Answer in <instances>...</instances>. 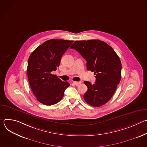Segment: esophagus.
<instances>
[{"instance_id": "34e87169", "label": "esophagus", "mask_w": 147, "mask_h": 147, "mask_svg": "<svg viewBox=\"0 0 147 147\" xmlns=\"http://www.w3.org/2000/svg\"><path fill=\"white\" fill-rule=\"evenodd\" d=\"M73 84H74L75 86H79V85L80 84L81 82H80V81H74V82H73Z\"/></svg>"}]
</instances>
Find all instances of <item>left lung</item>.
<instances>
[{
	"mask_svg": "<svg viewBox=\"0 0 147 147\" xmlns=\"http://www.w3.org/2000/svg\"><path fill=\"white\" fill-rule=\"evenodd\" d=\"M87 61V69L94 72V84L84 81L88 91L84 95L91 106L99 107L112 97L121 79V61L113 48L98 39L76 40L70 47Z\"/></svg>",
	"mask_w": 147,
	"mask_h": 147,
	"instance_id": "8db88e82",
	"label": "left lung"
}]
</instances>
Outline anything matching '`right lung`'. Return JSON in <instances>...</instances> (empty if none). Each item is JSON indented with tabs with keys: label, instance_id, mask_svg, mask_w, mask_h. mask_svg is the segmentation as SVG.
Here are the masks:
<instances>
[{
	"label": "right lung",
	"instance_id": "1",
	"mask_svg": "<svg viewBox=\"0 0 147 147\" xmlns=\"http://www.w3.org/2000/svg\"><path fill=\"white\" fill-rule=\"evenodd\" d=\"M73 40L52 39L38 47L30 55L27 76L31 88L38 101L52 105L63 97L70 84L52 74L59 66L62 56Z\"/></svg>",
	"mask_w": 147,
	"mask_h": 147
}]
</instances>
